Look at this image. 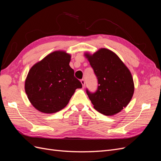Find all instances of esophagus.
Returning a JSON list of instances; mask_svg holds the SVG:
<instances>
[{"label":"esophagus","mask_w":161,"mask_h":161,"mask_svg":"<svg viewBox=\"0 0 161 161\" xmlns=\"http://www.w3.org/2000/svg\"><path fill=\"white\" fill-rule=\"evenodd\" d=\"M80 82H81V84L82 85V87H85V80L84 79H82L80 80Z\"/></svg>","instance_id":"obj_1"}]
</instances>
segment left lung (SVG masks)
<instances>
[{"label": "left lung", "instance_id": "obj_1", "mask_svg": "<svg viewBox=\"0 0 161 161\" xmlns=\"http://www.w3.org/2000/svg\"><path fill=\"white\" fill-rule=\"evenodd\" d=\"M85 55L98 80L95 92L86 90L94 108L105 115L118 114L128 105L134 94L130 71L114 52L106 48Z\"/></svg>", "mask_w": 161, "mask_h": 161}]
</instances>
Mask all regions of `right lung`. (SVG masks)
I'll return each mask as SVG.
<instances>
[{"instance_id":"add662e5","label":"right lung","mask_w":161,"mask_h":161,"mask_svg":"<svg viewBox=\"0 0 161 161\" xmlns=\"http://www.w3.org/2000/svg\"><path fill=\"white\" fill-rule=\"evenodd\" d=\"M70 55L56 51L34 64L28 72L25 90L38 111L56 113L64 108L76 89L82 87L70 66Z\"/></svg>"}]
</instances>
